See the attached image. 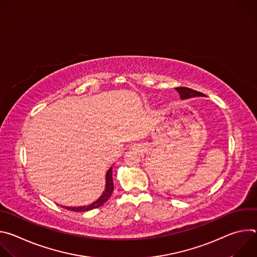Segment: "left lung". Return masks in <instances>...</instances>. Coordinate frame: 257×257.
<instances>
[{"mask_svg":"<svg viewBox=\"0 0 257 257\" xmlns=\"http://www.w3.org/2000/svg\"><path fill=\"white\" fill-rule=\"evenodd\" d=\"M175 89L179 92L181 99H188V98L196 97V96H204L203 93H201L199 91H196V90H193V89L188 88V87H177Z\"/></svg>","mask_w":257,"mask_h":257,"instance_id":"left-lung-1","label":"left lung"}]
</instances>
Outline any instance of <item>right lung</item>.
Listing matches in <instances>:
<instances>
[{"mask_svg": "<svg viewBox=\"0 0 257 257\" xmlns=\"http://www.w3.org/2000/svg\"><path fill=\"white\" fill-rule=\"evenodd\" d=\"M113 168L111 167L106 174H105V186H104V190L103 192L101 193V195L93 202H91L90 204L88 205H83V206H63L64 208L66 209H69V210H72V211H87V210H91L93 208H96V207H99L100 205H102L108 198L109 196L112 195V192L114 190V183H113Z\"/></svg>", "mask_w": 257, "mask_h": 257, "instance_id": "add662e5", "label": "right lung"}]
</instances>
